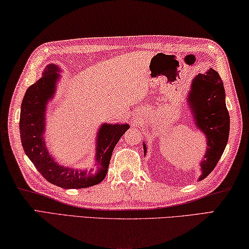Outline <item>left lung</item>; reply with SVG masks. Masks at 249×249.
<instances>
[{"label":"left lung","instance_id":"left-lung-1","mask_svg":"<svg viewBox=\"0 0 249 249\" xmlns=\"http://www.w3.org/2000/svg\"><path fill=\"white\" fill-rule=\"evenodd\" d=\"M194 124L207 139L206 154L201 160L202 180L210 174L223 154L229 140L230 115L225 105V90L221 77L213 69L194 78L188 94ZM144 155L146 146L143 143Z\"/></svg>","mask_w":249,"mask_h":249}]
</instances>
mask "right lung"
<instances>
[{"label":"right lung","instance_id":"add662e5","mask_svg":"<svg viewBox=\"0 0 249 249\" xmlns=\"http://www.w3.org/2000/svg\"><path fill=\"white\" fill-rule=\"evenodd\" d=\"M61 70L56 64H48L42 77L28 87L20 106L19 131L26 155L46 179L64 189H80L97 185L108 172L112 151L129 129L128 124H103L96 139V163L99 166L94 175L86 171L61 166L47 149L43 133L48 102L53 98Z\"/></svg>","mask_w":249,"mask_h":249}]
</instances>
